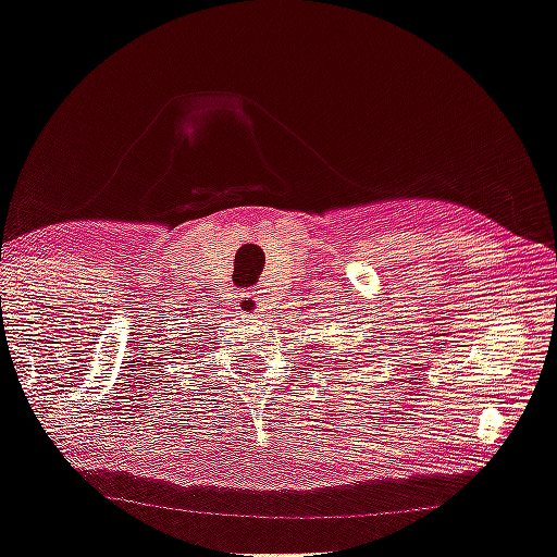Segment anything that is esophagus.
Masks as SVG:
<instances>
[{
	"instance_id": "esophagus-1",
	"label": "esophagus",
	"mask_w": 557,
	"mask_h": 557,
	"mask_svg": "<svg viewBox=\"0 0 557 557\" xmlns=\"http://www.w3.org/2000/svg\"><path fill=\"white\" fill-rule=\"evenodd\" d=\"M268 310V300H264V295L257 289V293H239L237 295V312L239 314H247V318H257V314H262Z\"/></svg>"
}]
</instances>
